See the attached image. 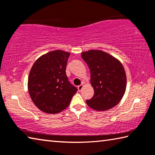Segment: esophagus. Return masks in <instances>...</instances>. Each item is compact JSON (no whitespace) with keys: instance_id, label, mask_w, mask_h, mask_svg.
<instances>
[{"instance_id":"34e87169","label":"esophagus","mask_w":155,"mask_h":155,"mask_svg":"<svg viewBox=\"0 0 155 155\" xmlns=\"http://www.w3.org/2000/svg\"><path fill=\"white\" fill-rule=\"evenodd\" d=\"M83 87H84V85H83V84H82V85H78V90L79 91H82V90H83Z\"/></svg>"}]
</instances>
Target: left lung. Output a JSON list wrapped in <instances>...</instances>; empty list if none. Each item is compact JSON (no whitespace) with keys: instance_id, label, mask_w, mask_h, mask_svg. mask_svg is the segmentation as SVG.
Returning a JSON list of instances; mask_svg holds the SVG:
<instances>
[{"instance_id":"1","label":"left lung","mask_w":155,"mask_h":155,"mask_svg":"<svg viewBox=\"0 0 155 155\" xmlns=\"http://www.w3.org/2000/svg\"><path fill=\"white\" fill-rule=\"evenodd\" d=\"M90 70V82L94 94L86 103L96 111H103L116 106L124 95L127 76L122 63L101 50L81 53Z\"/></svg>"}]
</instances>
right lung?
Masks as SVG:
<instances>
[{"instance_id": "obj_1", "label": "right lung", "mask_w": 155, "mask_h": 155, "mask_svg": "<svg viewBox=\"0 0 155 155\" xmlns=\"http://www.w3.org/2000/svg\"><path fill=\"white\" fill-rule=\"evenodd\" d=\"M70 53L57 50L36 60L28 78V90L35 105L41 111L54 114L69 106L77 89L65 74Z\"/></svg>"}]
</instances>
